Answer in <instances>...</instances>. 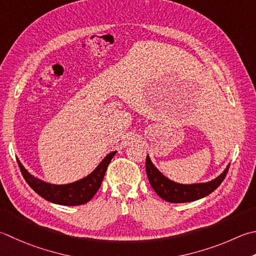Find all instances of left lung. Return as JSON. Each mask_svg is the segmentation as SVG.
<instances>
[{"mask_svg": "<svg viewBox=\"0 0 256 256\" xmlns=\"http://www.w3.org/2000/svg\"><path fill=\"white\" fill-rule=\"evenodd\" d=\"M228 168L230 165L220 176L211 182L185 185L175 183L160 173L152 164L148 155L146 156V161H145L148 178L152 188L156 192L160 198L171 203L192 202L206 196V195L212 193L214 190H216L221 185L223 180L226 176Z\"/></svg>", "mask_w": 256, "mask_h": 256, "instance_id": "1", "label": "left lung"}]
</instances>
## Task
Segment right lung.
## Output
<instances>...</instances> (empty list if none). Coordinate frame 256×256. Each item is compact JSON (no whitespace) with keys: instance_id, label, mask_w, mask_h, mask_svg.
<instances>
[{"instance_id":"right-lung-1","label":"right lung","mask_w":256,"mask_h":256,"mask_svg":"<svg viewBox=\"0 0 256 256\" xmlns=\"http://www.w3.org/2000/svg\"><path fill=\"white\" fill-rule=\"evenodd\" d=\"M115 153L116 152H111L108 154L103 161L98 164V166L86 178L74 183L64 185L45 183L41 180L35 178L23 168L20 161H18V163L24 180L40 196L52 203L73 206V205H81L88 202L94 196L95 193L98 191L106 168Z\"/></svg>"}]
</instances>
